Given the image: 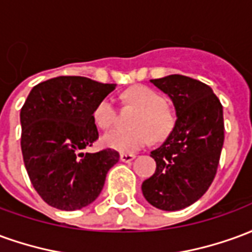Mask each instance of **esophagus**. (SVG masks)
<instances>
[{
    "mask_svg": "<svg viewBox=\"0 0 252 252\" xmlns=\"http://www.w3.org/2000/svg\"><path fill=\"white\" fill-rule=\"evenodd\" d=\"M136 158L133 154H120V159L123 160V162H131V160H133V159Z\"/></svg>",
    "mask_w": 252,
    "mask_h": 252,
    "instance_id": "34e87169",
    "label": "esophagus"
}]
</instances>
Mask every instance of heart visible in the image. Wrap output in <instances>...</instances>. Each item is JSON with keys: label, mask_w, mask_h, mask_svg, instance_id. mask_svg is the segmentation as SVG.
Listing matches in <instances>:
<instances>
[{"label": "heart", "mask_w": 252, "mask_h": 252, "mask_svg": "<svg viewBox=\"0 0 252 252\" xmlns=\"http://www.w3.org/2000/svg\"><path fill=\"white\" fill-rule=\"evenodd\" d=\"M124 98L140 109L137 113L133 129H113L102 136L106 147L128 154L146 147L153 140H163L173 131L175 119L171 110L164 105V98L157 90L136 85L126 89ZM95 124L102 129H109L116 124L117 112L113 99L105 97L95 105L93 112Z\"/></svg>", "instance_id": "b5f03b06"}]
</instances>
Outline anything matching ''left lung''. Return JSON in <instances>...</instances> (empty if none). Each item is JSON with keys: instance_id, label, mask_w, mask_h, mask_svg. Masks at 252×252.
Returning a JSON list of instances; mask_svg holds the SVG:
<instances>
[{"instance_id": "left-lung-1", "label": "left lung", "mask_w": 252, "mask_h": 252, "mask_svg": "<svg viewBox=\"0 0 252 252\" xmlns=\"http://www.w3.org/2000/svg\"><path fill=\"white\" fill-rule=\"evenodd\" d=\"M173 101L177 121L163 144L151 153L153 177L144 198L162 211H180L201 198L215 180L224 143L222 105L208 85L173 74L151 79Z\"/></svg>"}]
</instances>
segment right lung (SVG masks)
I'll return each instance as SVG.
<instances>
[{
	"instance_id": "right-lung-1",
	"label": "right lung",
	"mask_w": 252,
	"mask_h": 252,
	"mask_svg": "<svg viewBox=\"0 0 252 252\" xmlns=\"http://www.w3.org/2000/svg\"><path fill=\"white\" fill-rule=\"evenodd\" d=\"M115 88L90 78L57 77L31 90L20 112L21 151L31 182L48 205L88 206L119 162L112 148L85 153L98 139L94 108Z\"/></svg>"
}]
</instances>
